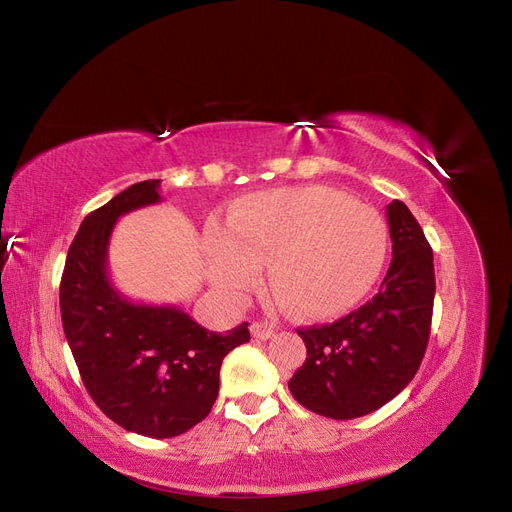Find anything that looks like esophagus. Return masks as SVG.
<instances>
[{
	"instance_id": "1",
	"label": "esophagus",
	"mask_w": 512,
	"mask_h": 512,
	"mask_svg": "<svg viewBox=\"0 0 512 512\" xmlns=\"http://www.w3.org/2000/svg\"><path fill=\"white\" fill-rule=\"evenodd\" d=\"M250 332H252L254 339L267 341V339H271L273 334H275V326H273V324H267V322H254V324L250 326Z\"/></svg>"
}]
</instances>
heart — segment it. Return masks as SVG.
Wrapping results in <instances>:
<instances>
[{
	"label": "heart",
	"mask_w": 512,
	"mask_h": 512,
	"mask_svg": "<svg viewBox=\"0 0 512 512\" xmlns=\"http://www.w3.org/2000/svg\"><path fill=\"white\" fill-rule=\"evenodd\" d=\"M385 256L387 226L377 211L324 186L243 197L228 228L207 231L209 275L226 296L241 301L271 262L275 296L305 317H332L360 303Z\"/></svg>",
	"instance_id": "heart-1"
}]
</instances>
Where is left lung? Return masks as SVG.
I'll return each instance as SVG.
<instances>
[{
    "instance_id": "8db88e82",
    "label": "left lung",
    "mask_w": 512,
    "mask_h": 512,
    "mask_svg": "<svg viewBox=\"0 0 512 512\" xmlns=\"http://www.w3.org/2000/svg\"><path fill=\"white\" fill-rule=\"evenodd\" d=\"M392 262L373 301L343 320L298 328L307 360L288 381L305 409L354 419L381 409L411 383L424 360L434 307V256L402 201L385 209Z\"/></svg>"
}]
</instances>
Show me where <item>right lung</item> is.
I'll use <instances>...</instances> for the list:
<instances>
[{"mask_svg":"<svg viewBox=\"0 0 512 512\" xmlns=\"http://www.w3.org/2000/svg\"><path fill=\"white\" fill-rule=\"evenodd\" d=\"M161 180L129 186L88 214L69 245L61 277V320L80 377L118 426L171 438L203 421L220 390L228 351L250 341L248 322L211 332L175 305L133 303L114 288L108 248L129 211L161 203Z\"/></svg>","mask_w":512,"mask_h":512,"instance_id":"obj_1","label":"right lung"}]
</instances>
